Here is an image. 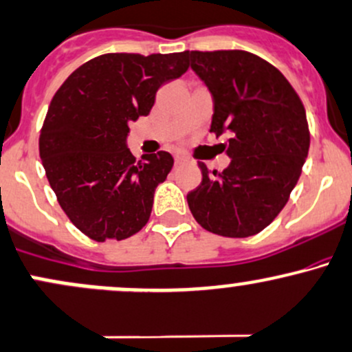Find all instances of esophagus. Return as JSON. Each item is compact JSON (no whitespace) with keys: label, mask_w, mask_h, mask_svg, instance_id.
Masks as SVG:
<instances>
[{"label":"esophagus","mask_w":352,"mask_h":352,"mask_svg":"<svg viewBox=\"0 0 352 352\" xmlns=\"http://www.w3.org/2000/svg\"><path fill=\"white\" fill-rule=\"evenodd\" d=\"M175 164H177V165L190 164V158H187V157H184V155H177V157H175Z\"/></svg>","instance_id":"esophagus-1"}]
</instances>
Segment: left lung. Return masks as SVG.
<instances>
[{"mask_svg":"<svg viewBox=\"0 0 352 352\" xmlns=\"http://www.w3.org/2000/svg\"><path fill=\"white\" fill-rule=\"evenodd\" d=\"M214 100L210 132L227 135L229 167L210 172L188 192L197 222L223 237L256 235L287 204L309 152L306 110L276 67L242 50L187 52Z\"/></svg>","mask_w":352,"mask_h":352,"instance_id":"8db88e82","label":"left lung"}]
</instances>
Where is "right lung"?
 <instances>
[{
  "instance_id": "right-lung-1",
  "label": "right lung",
  "mask_w": 352,
  "mask_h": 352,
  "mask_svg": "<svg viewBox=\"0 0 352 352\" xmlns=\"http://www.w3.org/2000/svg\"><path fill=\"white\" fill-rule=\"evenodd\" d=\"M187 69V52L108 53L76 68L53 96L40 157L65 214L94 241H123L148 222L173 157L157 152L135 160L129 122L146 117L158 88Z\"/></svg>"
}]
</instances>
